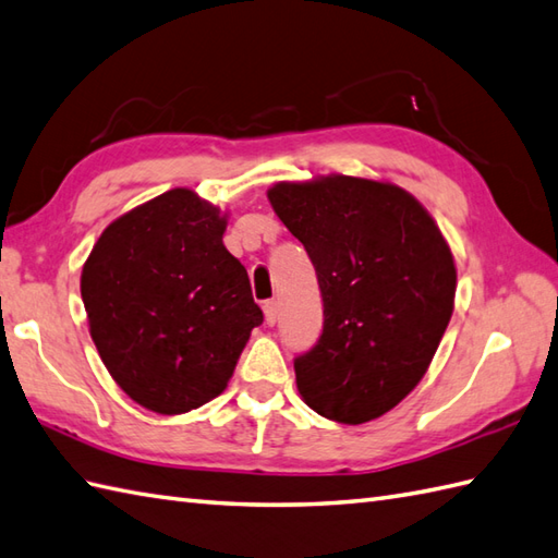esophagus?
Returning a JSON list of instances; mask_svg holds the SVG:
<instances>
[{"instance_id": "obj_1", "label": "esophagus", "mask_w": 558, "mask_h": 558, "mask_svg": "<svg viewBox=\"0 0 558 558\" xmlns=\"http://www.w3.org/2000/svg\"><path fill=\"white\" fill-rule=\"evenodd\" d=\"M263 311H265V322H267V325L275 327L277 319H279V305H277V301H267L263 305Z\"/></svg>"}]
</instances>
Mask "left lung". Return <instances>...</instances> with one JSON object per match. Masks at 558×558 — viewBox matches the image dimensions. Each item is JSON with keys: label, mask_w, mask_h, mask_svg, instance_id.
I'll list each match as a JSON object with an SVG mask.
<instances>
[{"label": "left lung", "mask_w": 558, "mask_h": 558, "mask_svg": "<svg viewBox=\"0 0 558 558\" xmlns=\"http://www.w3.org/2000/svg\"><path fill=\"white\" fill-rule=\"evenodd\" d=\"M269 205L315 265L325 327L295 357V387L322 417L363 425L425 377L456 299L453 253L401 185L361 177L279 181Z\"/></svg>", "instance_id": "left-lung-1"}]
</instances>
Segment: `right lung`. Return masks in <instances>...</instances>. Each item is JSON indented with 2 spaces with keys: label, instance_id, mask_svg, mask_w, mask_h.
<instances>
[{
  "label": "right lung",
  "instance_id": "add662e5",
  "mask_svg": "<svg viewBox=\"0 0 558 558\" xmlns=\"http://www.w3.org/2000/svg\"><path fill=\"white\" fill-rule=\"evenodd\" d=\"M229 213L171 189L117 217L81 271L90 337L138 405L181 415L227 389L263 311L225 247Z\"/></svg>",
  "mask_w": 558,
  "mask_h": 558
}]
</instances>
